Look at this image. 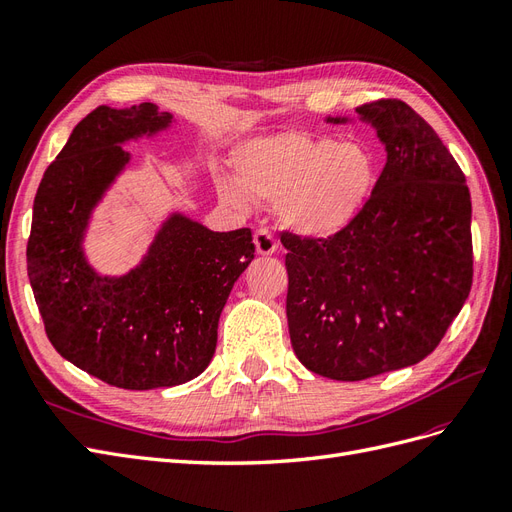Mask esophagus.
I'll return each instance as SVG.
<instances>
[{
	"label": "esophagus",
	"mask_w": 512,
	"mask_h": 512,
	"mask_svg": "<svg viewBox=\"0 0 512 512\" xmlns=\"http://www.w3.org/2000/svg\"><path fill=\"white\" fill-rule=\"evenodd\" d=\"M254 245H256V252L260 256H271L277 250V243H275V239H273L269 230H256L254 232Z\"/></svg>",
	"instance_id": "esophagus-1"
}]
</instances>
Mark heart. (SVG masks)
<instances>
[{"label": "heart", "instance_id": "b5f03b06", "mask_svg": "<svg viewBox=\"0 0 512 512\" xmlns=\"http://www.w3.org/2000/svg\"><path fill=\"white\" fill-rule=\"evenodd\" d=\"M238 179L220 177L226 205L247 209L277 205L294 235L329 239L346 230L363 211L376 183V160L359 143L303 132H282L243 145L235 158Z\"/></svg>", "mask_w": 512, "mask_h": 512}]
</instances>
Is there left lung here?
<instances>
[{
    "mask_svg": "<svg viewBox=\"0 0 512 512\" xmlns=\"http://www.w3.org/2000/svg\"><path fill=\"white\" fill-rule=\"evenodd\" d=\"M356 113L386 151L359 218L329 239L282 235L294 354L344 382L423 361L472 288V200L451 151L406 102Z\"/></svg>",
    "mask_w": 512,
    "mask_h": 512,
    "instance_id": "obj_1",
    "label": "left lung"
}]
</instances>
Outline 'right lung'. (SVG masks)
<instances>
[{
	"label": "right lung",
	"instance_id": "obj_1",
	"mask_svg": "<svg viewBox=\"0 0 512 512\" xmlns=\"http://www.w3.org/2000/svg\"><path fill=\"white\" fill-rule=\"evenodd\" d=\"M170 123L173 115L151 102L98 106L76 123L40 181L27 241L29 284L53 348L87 374L130 391L203 374L228 294L256 250L250 228L213 232L175 211L128 273L102 275L89 265L87 228L130 164L123 145Z\"/></svg>",
	"mask_w": 512,
	"mask_h": 512
}]
</instances>
